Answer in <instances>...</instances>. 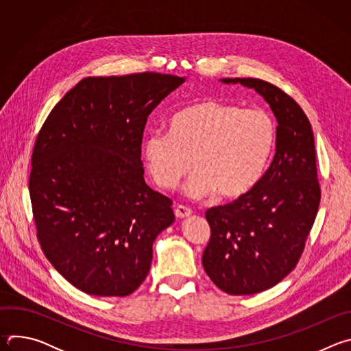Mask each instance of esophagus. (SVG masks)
I'll list each match as a JSON object with an SVG mask.
<instances>
[{
    "mask_svg": "<svg viewBox=\"0 0 351 351\" xmlns=\"http://www.w3.org/2000/svg\"><path fill=\"white\" fill-rule=\"evenodd\" d=\"M191 214H193V211H191V208H189V207L178 206V207L175 208V215H176V218H179V219L187 218V217H190Z\"/></svg>",
    "mask_w": 351,
    "mask_h": 351,
    "instance_id": "esophagus-1",
    "label": "esophagus"
}]
</instances>
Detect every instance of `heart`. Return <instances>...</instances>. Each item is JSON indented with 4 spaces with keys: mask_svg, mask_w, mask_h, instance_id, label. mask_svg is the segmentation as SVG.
Here are the masks:
<instances>
[{
    "mask_svg": "<svg viewBox=\"0 0 351 351\" xmlns=\"http://www.w3.org/2000/svg\"><path fill=\"white\" fill-rule=\"evenodd\" d=\"M275 137V122L265 111L206 98L178 111L169 133H148L141 152L149 176L162 190L175 189L193 165L195 172L186 184L190 197L217 191L236 198L263 176Z\"/></svg>",
    "mask_w": 351,
    "mask_h": 351,
    "instance_id": "b5f03b06",
    "label": "heart"
}]
</instances>
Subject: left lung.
<instances>
[{
  "label": "left lung",
  "instance_id": "1",
  "mask_svg": "<svg viewBox=\"0 0 351 351\" xmlns=\"http://www.w3.org/2000/svg\"><path fill=\"white\" fill-rule=\"evenodd\" d=\"M221 82L254 88L278 121L275 156L256 186L206 213L211 236L204 271L228 294H254L287 276L304 252L321 202L314 133L304 111L275 84L254 77Z\"/></svg>",
  "mask_w": 351,
  "mask_h": 351
}]
</instances>
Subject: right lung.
Here are the masks:
<instances>
[{"mask_svg": "<svg viewBox=\"0 0 351 351\" xmlns=\"http://www.w3.org/2000/svg\"><path fill=\"white\" fill-rule=\"evenodd\" d=\"M184 77L143 72L86 77L43 123L29 193L47 260L79 290L125 297L145 279L172 199L144 182L148 115Z\"/></svg>", "mask_w": 351, "mask_h": 351, "instance_id": "right-lung-1", "label": "right lung"}]
</instances>
